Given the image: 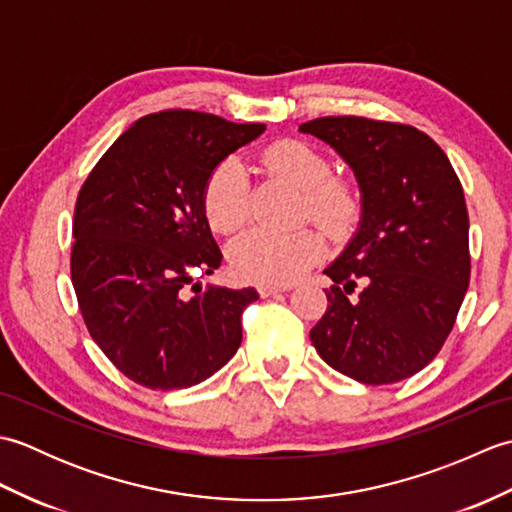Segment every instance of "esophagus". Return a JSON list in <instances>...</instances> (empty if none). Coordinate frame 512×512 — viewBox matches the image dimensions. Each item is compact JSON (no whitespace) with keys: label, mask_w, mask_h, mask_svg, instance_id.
<instances>
[{"label":"esophagus","mask_w":512,"mask_h":512,"mask_svg":"<svg viewBox=\"0 0 512 512\" xmlns=\"http://www.w3.org/2000/svg\"><path fill=\"white\" fill-rule=\"evenodd\" d=\"M288 286H268V284H262L257 288V292L262 297H270V295H277V292H286Z\"/></svg>","instance_id":"34e87169"}]
</instances>
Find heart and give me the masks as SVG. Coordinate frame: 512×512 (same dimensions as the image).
<instances>
[{
    "label": "heart",
    "mask_w": 512,
    "mask_h": 512,
    "mask_svg": "<svg viewBox=\"0 0 512 512\" xmlns=\"http://www.w3.org/2000/svg\"><path fill=\"white\" fill-rule=\"evenodd\" d=\"M266 171L301 189L299 220L321 226L325 233L347 231L361 211L356 184L347 176L330 173V160L301 140H277L262 151ZM250 187L242 162L226 158L217 165L202 189L206 222L220 235H233L248 217ZM323 255V239L312 228L273 233L262 228L235 237L228 246V262L235 277L253 284L281 286L297 279Z\"/></svg>",
    "instance_id": "heart-1"
}]
</instances>
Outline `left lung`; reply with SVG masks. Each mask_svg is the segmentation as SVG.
I'll return each instance as SVG.
<instances>
[{
	"mask_svg": "<svg viewBox=\"0 0 512 512\" xmlns=\"http://www.w3.org/2000/svg\"><path fill=\"white\" fill-rule=\"evenodd\" d=\"M299 129L339 151L363 198L361 226L325 268L334 286L312 345L358 383H398L438 356L469 288L462 184L436 140L411 125L323 116Z\"/></svg>",
	"mask_w": 512,
	"mask_h": 512,
	"instance_id": "8db88e82",
	"label": "left lung"
}]
</instances>
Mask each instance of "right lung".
I'll return each mask as SVG.
<instances>
[{"instance_id":"add662e5","label":"right lung","mask_w":512,"mask_h":512,"mask_svg":"<svg viewBox=\"0 0 512 512\" xmlns=\"http://www.w3.org/2000/svg\"><path fill=\"white\" fill-rule=\"evenodd\" d=\"M266 129L215 114H147L105 151L74 204L70 273L90 336L134 383H202L242 343L253 288H202L222 264L202 211L220 162Z\"/></svg>"}]
</instances>
